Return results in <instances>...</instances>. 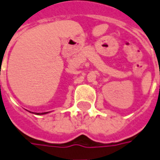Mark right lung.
Segmentation results:
<instances>
[{"mask_svg":"<svg viewBox=\"0 0 160 160\" xmlns=\"http://www.w3.org/2000/svg\"><path fill=\"white\" fill-rule=\"evenodd\" d=\"M46 113H48V112H38V114H46Z\"/></svg>","mask_w":160,"mask_h":160,"instance_id":"1","label":"right lung"}]
</instances>
